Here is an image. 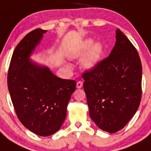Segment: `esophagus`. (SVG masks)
<instances>
[{"label": "esophagus", "mask_w": 151, "mask_h": 151, "mask_svg": "<svg viewBox=\"0 0 151 151\" xmlns=\"http://www.w3.org/2000/svg\"><path fill=\"white\" fill-rule=\"evenodd\" d=\"M82 85H83V83H82L81 81H78L76 83V88H82Z\"/></svg>", "instance_id": "esophagus-1"}]
</instances>
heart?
Wrapping results in <instances>:
<instances>
[{"label": "heart", "instance_id": "1", "mask_svg": "<svg viewBox=\"0 0 151 151\" xmlns=\"http://www.w3.org/2000/svg\"><path fill=\"white\" fill-rule=\"evenodd\" d=\"M104 51V45L100 42L94 43V40L88 38L83 41L75 54L76 57H82L85 56L82 61V66L84 69L91 71L95 69L99 64Z\"/></svg>", "mask_w": 151, "mask_h": 151}]
</instances>
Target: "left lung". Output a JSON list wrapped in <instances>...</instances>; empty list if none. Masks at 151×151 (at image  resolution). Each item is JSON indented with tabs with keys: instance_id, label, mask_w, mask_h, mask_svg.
<instances>
[{
	"instance_id": "1",
	"label": "left lung",
	"mask_w": 151,
	"mask_h": 151,
	"mask_svg": "<svg viewBox=\"0 0 151 151\" xmlns=\"http://www.w3.org/2000/svg\"><path fill=\"white\" fill-rule=\"evenodd\" d=\"M109 57L82 75L89 115L101 130L115 133L138 110L141 99L142 68L135 47L121 32Z\"/></svg>"
}]
</instances>
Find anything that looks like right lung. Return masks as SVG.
I'll return each instance as SVG.
<instances>
[{
    "instance_id": "right-lung-1",
    "label": "right lung",
    "mask_w": 151,
    "mask_h": 151,
    "mask_svg": "<svg viewBox=\"0 0 151 151\" xmlns=\"http://www.w3.org/2000/svg\"><path fill=\"white\" fill-rule=\"evenodd\" d=\"M46 32L36 29L21 40L13 53L7 76L18 119L40 136H50L60 129L76 86L74 80L59 78L47 66L31 60Z\"/></svg>"
}]
</instances>
